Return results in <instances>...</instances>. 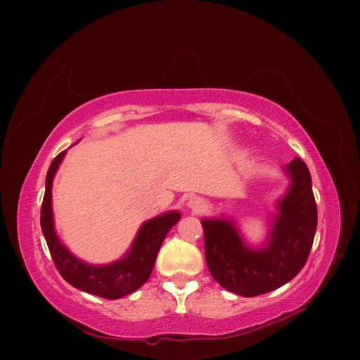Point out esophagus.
Listing matches in <instances>:
<instances>
[{
  "instance_id": "obj_1",
  "label": "esophagus",
  "mask_w": 360,
  "mask_h": 360,
  "mask_svg": "<svg viewBox=\"0 0 360 360\" xmlns=\"http://www.w3.org/2000/svg\"><path fill=\"white\" fill-rule=\"evenodd\" d=\"M187 209L192 213H202L205 209H207V202H205L200 196H192L187 201Z\"/></svg>"
}]
</instances>
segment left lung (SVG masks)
<instances>
[{
	"label": "left lung",
	"instance_id": "1",
	"mask_svg": "<svg viewBox=\"0 0 360 360\" xmlns=\"http://www.w3.org/2000/svg\"><path fill=\"white\" fill-rule=\"evenodd\" d=\"M283 170L290 184L275 202L277 213L263 246H249L236 223L226 217L201 219L209 271L233 294L255 297L278 289L292 280L308 259L317 229L311 174L298 158Z\"/></svg>",
	"mask_w": 360,
	"mask_h": 360
}]
</instances>
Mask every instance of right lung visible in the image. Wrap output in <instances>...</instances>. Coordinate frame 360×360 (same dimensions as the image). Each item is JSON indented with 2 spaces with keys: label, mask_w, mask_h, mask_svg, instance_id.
Returning <instances> with one entry per match:
<instances>
[{
  "label": "right lung",
  "mask_w": 360,
  "mask_h": 360,
  "mask_svg": "<svg viewBox=\"0 0 360 360\" xmlns=\"http://www.w3.org/2000/svg\"><path fill=\"white\" fill-rule=\"evenodd\" d=\"M65 155L66 151H62L52 160L46 174V190L40 217L41 231L48 243L53 264L71 286L83 292L108 298V300H117V298L133 294L150 278L159 249L167 233L181 219V212H165L162 215L145 221L137 231L131 248L117 262L108 264H89L83 262L65 246L53 226L52 181Z\"/></svg>",
  "instance_id": "obj_1"
}]
</instances>
